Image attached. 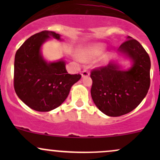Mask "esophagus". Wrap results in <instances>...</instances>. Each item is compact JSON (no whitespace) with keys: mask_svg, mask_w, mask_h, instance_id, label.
<instances>
[{"mask_svg":"<svg viewBox=\"0 0 160 160\" xmlns=\"http://www.w3.org/2000/svg\"><path fill=\"white\" fill-rule=\"evenodd\" d=\"M90 75V72L88 71L87 69H85V70H83V71H82L81 72V76L83 77H88V76Z\"/></svg>","mask_w":160,"mask_h":160,"instance_id":"obj_1","label":"esophagus"}]
</instances>
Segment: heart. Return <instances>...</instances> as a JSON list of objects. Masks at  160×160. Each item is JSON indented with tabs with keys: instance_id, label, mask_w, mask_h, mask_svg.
Returning <instances> with one entry per match:
<instances>
[{
	"instance_id": "1",
	"label": "heart",
	"mask_w": 160,
	"mask_h": 160,
	"mask_svg": "<svg viewBox=\"0 0 160 160\" xmlns=\"http://www.w3.org/2000/svg\"><path fill=\"white\" fill-rule=\"evenodd\" d=\"M104 50V45L101 43L91 45L80 52V59L83 61H89L99 56Z\"/></svg>"
}]
</instances>
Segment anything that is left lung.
<instances>
[{
    "label": "left lung",
    "instance_id": "left-lung-1",
    "mask_svg": "<svg viewBox=\"0 0 160 160\" xmlns=\"http://www.w3.org/2000/svg\"><path fill=\"white\" fill-rule=\"evenodd\" d=\"M118 50L133 61L127 71L109 63L90 72L92 99L101 112L118 117L133 111L142 101L150 87V58L137 40L128 36Z\"/></svg>",
    "mask_w": 160,
    "mask_h": 160
}]
</instances>
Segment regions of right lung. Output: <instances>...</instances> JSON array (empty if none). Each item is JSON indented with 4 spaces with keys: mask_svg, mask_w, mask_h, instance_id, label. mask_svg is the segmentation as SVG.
I'll return each instance as SVG.
<instances>
[{
    "mask_svg": "<svg viewBox=\"0 0 160 160\" xmlns=\"http://www.w3.org/2000/svg\"><path fill=\"white\" fill-rule=\"evenodd\" d=\"M50 36L60 39V35L52 31H42L28 38L17 50L14 57V88L18 97L30 108L49 111L67 99L71 87L81 77L71 75L65 62H46L40 48Z\"/></svg>",
    "mask_w": 160,
    "mask_h": 160,
    "instance_id": "add662e5",
    "label": "right lung"
}]
</instances>
